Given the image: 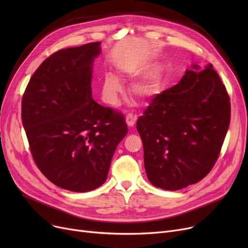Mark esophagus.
I'll return each mask as SVG.
<instances>
[{
	"mask_svg": "<svg viewBox=\"0 0 248 248\" xmlns=\"http://www.w3.org/2000/svg\"><path fill=\"white\" fill-rule=\"evenodd\" d=\"M137 120H138V116H137V115H134V114H132V113H128V114L125 116V123H126V124H127L129 127H132V126L135 125Z\"/></svg>",
	"mask_w": 248,
	"mask_h": 248,
	"instance_id": "34e87169",
	"label": "esophagus"
}]
</instances>
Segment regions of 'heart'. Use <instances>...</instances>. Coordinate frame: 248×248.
Instances as JSON below:
<instances>
[{
	"label": "heart",
	"mask_w": 248,
	"mask_h": 248,
	"mask_svg": "<svg viewBox=\"0 0 248 248\" xmlns=\"http://www.w3.org/2000/svg\"><path fill=\"white\" fill-rule=\"evenodd\" d=\"M155 85L152 80H141L134 83L131 87V93L135 98L145 102L152 98L155 94ZM124 93V86L119 77L112 73L104 75L101 93L102 98L110 106H115L119 102L120 95Z\"/></svg>",
	"instance_id": "heart-1"
}]
</instances>
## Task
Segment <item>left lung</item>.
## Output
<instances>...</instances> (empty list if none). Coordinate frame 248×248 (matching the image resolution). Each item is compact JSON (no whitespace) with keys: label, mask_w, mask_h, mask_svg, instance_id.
Returning <instances> with one entry per match:
<instances>
[{"label":"left lung","mask_w":248,"mask_h":248,"mask_svg":"<svg viewBox=\"0 0 248 248\" xmlns=\"http://www.w3.org/2000/svg\"><path fill=\"white\" fill-rule=\"evenodd\" d=\"M230 124V101L212 64L187 69L181 81L155 96L137 129L151 183L176 191L213 168Z\"/></svg>","instance_id":"1"}]
</instances>
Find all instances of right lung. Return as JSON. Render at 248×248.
<instances>
[{"mask_svg": "<svg viewBox=\"0 0 248 248\" xmlns=\"http://www.w3.org/2000/svg\"><path fill=\"white\" fill-rule=\"evenodd\" d=\"M100 44L52 54L32 75L22 99V123L37 167L54 185L72 192H88L106 182L127 133L122 113L93 98Z\"/></svg>", "mask_w": 248, "mask_h": 248, "instance_id": "add662e5", "label": "right lung"}]
</instances>
